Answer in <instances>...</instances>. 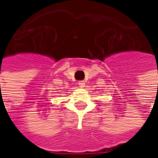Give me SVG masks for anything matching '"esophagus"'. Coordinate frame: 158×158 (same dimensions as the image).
Returning a JSON list of instances; mask_svg holds the SVG:
<instances>
[{
    "label": "esophagus",
    "mask_w": 158,
    "mask_h": 158,
    "mask_svg": "<svg viewBox=\"0 0 158 158\" xmlns=\"http://www.w3.org/2000/svg\"><path fill=\"white\" fill-rule=\"evenodd\" d=\"M79 87L84 88V87H85V81H79Z\"/></svg>",
    "instance_id": "34e87169"
}]
</instances>
